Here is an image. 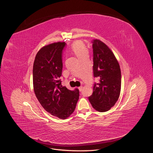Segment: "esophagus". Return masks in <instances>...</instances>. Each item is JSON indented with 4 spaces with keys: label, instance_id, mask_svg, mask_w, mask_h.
<instances>
[{
    "label": "esophagus",
    "instance_id": "esophagus-1",
    "mask_svg": "<svg viewBox=\"0 0 153 153\" xmlns=\"http://www.w3.org/2000/svg\"><path fill=\"white\" fill-rule=\"evenodd\" d=\"M82 88H83V87H82V86H80V87H78V89L79 90V91H81L82 90Z\"/></svg>",
    "mask_w": 153,
    "mask_h": 153
}]
</instances>
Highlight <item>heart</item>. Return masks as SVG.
Masks as SVG:
<instances>
[{"mask_svg": "<svg viewBox=\"0 0 153 153\" xmlns=\"http://www.w3.org/2000/svg\"><path fill=\"white\" fill-rule=\"evenodd\" d=\"M71 49L80 59L88 55V49L82 41L77 40L74 41L71 46Z\"/></svg>", "mask_w": 153, "mask_h": 153, "instance_id": "obj_1", "label": "heart"}]
</instances>
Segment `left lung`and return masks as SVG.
<instances>
[{
    "instance_id": "obj_1",
    "label": "left lung",
    "mask_w": 153,
    "mask_h": 153,
    "mask_svg": "<svg viewBox=\"0 0 153 153\" xmlns=\"http://www.w3.org/2000/svg\"><path fill=\"white\" fill-rule=\"evenodd\" d=\"M93 74L100 83L94 85L88 100L96 111L104 112L114 106L120 97L121 69L113 52L100 39L93 40Z\"/></svg>"
}]
</instances>
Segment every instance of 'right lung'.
I'll return each instance as SVG.
<instances>
[{"label": "right lung", "mask_w": 153, "mask_h": 153, "mask_svg": "<svg viewBox=\"0 0 153 153\" xmlns=\"http://www.w3.org/2000/svg\"><path fill=\"white\" fill-rule=\"evenodd\" d=\"M65 42L53 43L37 52L33 66V85L36 97L42 107L53 116L64 120L76 108L79 97L74 91L62 87V51Z\"/></svg>", "instance_id": "right-lung-1"}]
</instances>
